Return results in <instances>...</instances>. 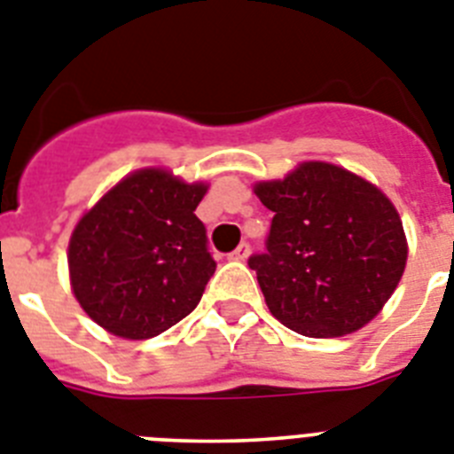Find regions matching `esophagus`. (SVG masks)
Listing matches in <instances>:
<instances>
[{
	"label": "esophagus",
	"instance_id": "esophagus-1",
	"mask_svg": "<svg viewBox=\"0 0 454 454\" xmlns=\"http://www.w3.org/2000/svg\"><path fill=\"white\" fill-rule=\"evenodd\" d=\"M251 254V245L249 242H242V245L238 247V249L231 254V261H247V256Z\"/></svg>",
	"mask_w": 454,
	"mask_h": 454
}]
</instances>
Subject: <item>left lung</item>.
<instances>
[{
    "label": "left lung",
    "mask_w": 454,
    "mask_h": 454,
    "mask_svg": "<svg viewBox=\"0 0 454 454\" xmlns=\"http://www.w3.org/2000/svg\"><path fill=\"white\" fill-rule=\"evenodd\" d=\"M254 192L274 212L265 251L249 258L274 318L321 339L367 325L397 288L409 254L386 193L323 161Z\"/></svg>",
    "instance_id": "obj_1"
}]
</instances>
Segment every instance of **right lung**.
Masks as SVG:
<instances>
[{"mask_svg": "<svg viewBox=\"0 0 454 454\" xmlns=\"http://www.w3.org/2000/svg\"><path fill=\"white\" fill-rule=\"evenodd\" d=\"M207 186L147 168L113 186L68 245L80 307L108 333L150 339L196 309L216 262L198 203Z\"/></svg>", "mask_w": 454, "mask_h": 454, "instance_id": "1", "label": "right lung"}]
</instances>
